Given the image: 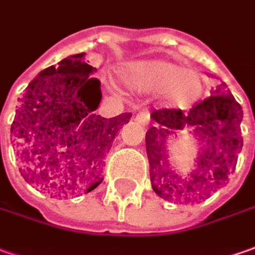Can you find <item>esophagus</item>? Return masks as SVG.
<instances>
[{"label":"esophagus","instance_id":"obj_1","mask_svg":"<svg viewBox=\"0 0 255 255\" xmlns=\"http://www.w3.org/2000/svg\"><path fill=\"white\" fill-rule=\"evenodd\" d=\"M135 121L139 123V124H142V126H146L149 123V113L146 110H141L135 116Z\"/></svg>","mask_w":255,"mask_h":255}]
</instances>
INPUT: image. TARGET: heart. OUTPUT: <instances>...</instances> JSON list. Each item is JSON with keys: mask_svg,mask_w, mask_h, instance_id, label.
Masks as SVG:
<instances>
[{"mask_svg": "<svg viewBox=\"0 0 255 255\" xmlns=\"http://www.w3.org/2000/svg\"><path fill=\"white\" fill-rule=\"evenodd\" d=\"M138 83L151 90H163L172 106L189 107L202 97L205 82L202 75L171 62H145L132 67Z\"/></svg>", "mask_w": 255, "mask_h": 255, "instance_id": "1", "label": "heart"}]
</instances>
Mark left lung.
<instances>
[{
  "mask_svg": "<svg viewBox=\"0 0 255 255\" xmlns=\"http://www.w3.org/2000/svg\"><path fill=\"white\" fill-rule=\"evenodd\" d=\"M213 93L188 113L180 109L152 111L151 116L158 126L146 131L145 145L151 183L158 196L179 203H198L223 186L236 171L237 155L243 148L242 106L226 90L224 83ZM183 127L194 128L202 149L192 173L178 177L169 169L166 146L173 134Z\"/></svg>",
  "mask_w": 255,
  "mask_h": 255,
  "instance_id": "left-lung-1",
  "label": "left lung"
}]
</instances>
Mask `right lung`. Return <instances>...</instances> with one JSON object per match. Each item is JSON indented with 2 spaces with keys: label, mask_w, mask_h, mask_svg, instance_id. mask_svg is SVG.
<instances>
[{
  "label": "right lung",
  "mask_w": 255,
  "mask_h": 255,
  "mask_svg": "<svg viewBox=\"0 0 255 255\" xmlns=\"http://www.w3.org/2000/svg\"><path fill=\"white\" fill-rule=\"evenodd\" d=\"M83 53L63 59L32 80L11 126L22 176L50 198L77 196L103 182L104 158L131 113L94 114L100 82Z\"/></svg>",
  "instance_id": "obj_1"
}]
</instances>
